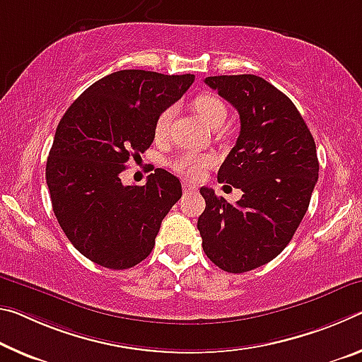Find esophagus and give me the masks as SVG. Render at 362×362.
Returning a JSON list of instances; mask_svg holds the SVG:
<instances>
[{"instance_id":"obj_1","label":"esophagus","mask_w":362,"mask_h":362,"mask_svg":"<svg viewBox=\"0 0 362 362\" xmlns=\"http://www.w3.org/2000/svg\"><path fill=\"white\" fill-rule=\"evenodd\" d=\"M183 190H185V192H192V193H194V192H197L198 190V188L197 187H194V185H192V183H183Z\"/></svg>"}]
</instances>
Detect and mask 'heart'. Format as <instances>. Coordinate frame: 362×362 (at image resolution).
I'll use <instances>...</instances> for the list:
<instances>
[{
  "label": "heart",
  "instance_id": "1",
  "mask_svg": "<svg viewBox=\"0 0 362 362\" xmlns=\"http://www.w3.org/2000/svg\"><path fill=\"white\" fill-rule=\"evenodd\" d=\"M192 106L194 111L198 112V116L202 117L211 129H221L223 122H226L227 106L226 103L214 93H199L198 96H194ZM172 116H174V109L172 107L164 109V111L159 114L156 124H154V135H156V139H164V136L168 135ZM214 163L216 158L212 156V154L185 151L170 160V168L174 169L177 174L187 177V179L198 180L203 177L204 170L211 168Z\"/></svg>",
  "mask_w": 362,
  "mask_h": 362
}]
</instances>
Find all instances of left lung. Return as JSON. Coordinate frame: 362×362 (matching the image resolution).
Returning a JSON list of instances; mask_svg holds the SVG:
<instances>
[{
	"instance_id": "left-lung-1",
	"label": "left lung",
	"mask_w": 362,
	"mask_h": 362,
	"mask_svg": "<svg viewBox=\"0 0 362 362\" xmlns=\"http://www.w3.org/2000/svg\"><path fill=\"white\" fill-rule=\"evenodd\" d=\"M204 83L240 114V135L217 180L243 197L232 204L212 188H199L206 209L198 230L217 267L242 274L271 262L293 238L319 179L317 153L296 106L264 78L216 76Z\"/></svg>"
}]
</instances>
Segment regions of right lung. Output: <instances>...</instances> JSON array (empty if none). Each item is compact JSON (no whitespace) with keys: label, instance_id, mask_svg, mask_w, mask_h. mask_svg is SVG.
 Here are the masks:
<instances>
[{"label":"right lung","instance_id":"right-lung-1","mask_svg":"<svg viewBox=\"0 0 362 362\" xmlns=\"http://www.w3.org/2000/svg\"><path fill=\"white\" fill-rule=\"evenodd\" d=\"M194 76L119 71L103 77L59 120L47 160L51 204L66 237L103 267H134L151 253L160 222L182 197L180 180L156 169L145 185H122L127 160L146 151L164 109Z\"/></svg>","mask_w":362,"mask_h":362}]
</instances>
